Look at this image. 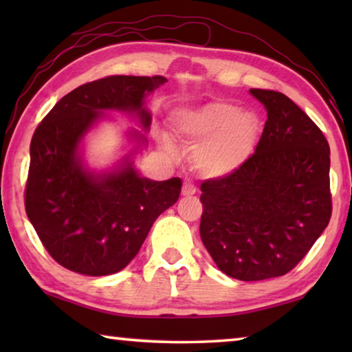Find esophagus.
<instances>
[{
	"mask_svg": "<svg viewBox=\"0 0 352 352\" xmlns=\"http://www.w3.org/2000/svg\"><path fill=\"white\" fill-rule=\"evenodd\" d=\"M195 186L192 183H189V182H184L183 183V188H182V195H184V197H190V195H194L195 194Z\"/></svg>",
	"mask_w": 352,
	"mask_h": 352,
	"instance_id": "esophagus-1",
	"label": "esophagus"
}]
</instances>
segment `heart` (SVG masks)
<instances>
[{
	"instance_id": "obj_1",
	"label": "heart",
	"mask_w": 352,
	"mask_h": 352,
	"mask_svg": "<svg viewBox=\"0 0 352 352\" xmlns=\"http://www.w3.org/2000/svg\"><path fill=\"white\" fill-rule=\"evenodd\" d=\"M175 133L189 144H199L195 164L206 177H226L239 170L258 146L261 119L254 111L228 100H212L172 113ZM170 147L168 138L163 140Z\"/></svg>"
}]
</instances>
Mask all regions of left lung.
<instances>
[{
	"label": "left lung",
	"instance_id": "obj_1",
	"mask_svg": "<svg viewBox=\"0 0 352 352\" xmlns=\"http://www.w3.org/2000/svg\"><path fill=\"white\" fill-rule=\"evenodd\" d=\"M267 121L239 170L201 183L200 237L219 270L241 281L283 276L331 219L329 144L294 100L256 90Z\"/></svg>",
	"mask_w": 352,
	"mask_h": 352
}]
</instances>
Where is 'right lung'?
Masks as SVG:
<instances>
[{
	"mask_svg": "<svg viewBox=\"0 0 352 352\" xmlns=\"http://www.w3.org/2000/svg\"><path fill=\"white\" fill-rule=\"evenodd\" d=\"M164 82L162 76H111L85 83L58 100L35 130L26 214L65 269L87 276L126 269L157 217L180 197V178L155 182L135 166L152 122L146 98ZM109 111L133 116L143 130L128 131L126 152L110 168L93 170L86 138Z\"/></svg>",
	"mask_w": 352,
	"mask_h": 352,
	"instance_id": "1",
	"label": "right lung"
}]
</instances>
